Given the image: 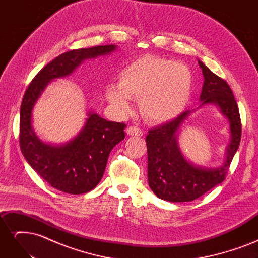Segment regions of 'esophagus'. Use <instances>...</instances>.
<instances>
[{
	"instance_id": "34e87169",
	"label": "esophagus",
	"mask_w": 258,
	"mask_h": 258,
	"mask_svg": "<svg viewBox=\"0 0 258 258\" xmlns=\"http://www.w3.org/2000/svg\"><path fill=\"white\" fill-rule=\"evenodd\" d=\"M127 134L129 136H139V137H141V136H143V131L140 129V128L136 127V126H130L127 129Z\"/></svg>"
}]
</instances>
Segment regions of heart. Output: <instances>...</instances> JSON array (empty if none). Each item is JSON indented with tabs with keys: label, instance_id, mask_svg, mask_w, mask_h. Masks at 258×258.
I'll return each instance as SVG.
<instances>
[{
	"label": "heart",
	"instance_id": "b5f03b06",
	"mask_svg": "<svg viewBox=\"0 0 258 258\" xmlns=\"http://www.w3.org/2000/svg\"><path fill=\"white\" fill-rule=\"evenodd\" d=\"M191 89L192 75L185 64L144 56L121 70L118 88H108L107 98L123 112H129L128 99H140L144 118L162 123L175 118L184 110Z\"/></svg>",
	"mask_w": 258,
	"mask_h": 258
}]
</instances>
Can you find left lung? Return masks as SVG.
Returning a JSON list of instances; mask_svg holds the SVG:
<instances>
[{"mask_svg": "<svg viewBox=\"0 0 258 258\" xmlns=\"http://www.w3.org/2000/svg\"><path fill=\"white\" fill-rule=\"evenodd\" d=\"M205 76L200 95L201 105L216 104L229 119L231 141L223 166L213 169L201 168L188 162L179 150L176 134L189 112L148 130L146 146L148 156V185L160 199L171 202L192 201L221 184L230 167L241 140L239 107L227 82L211 72L198 61Z\"/></svg>", "mask_w": 258, "mask_h": 258, "instance_id": "8db88e82", "label": "left lung"}]
</instances>
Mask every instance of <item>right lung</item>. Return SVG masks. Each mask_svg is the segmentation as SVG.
<instances>
[{"mask_svg":"<svg viewBox=\"0 0 258 258\" xmlns=\"http://www.w3.org/2000/svg\"><path fill=\"white\" fill-rule=\"evenodd\" d=\"M115 45L73 49L46 64L28 86L20 107V150L38 175L51 187L72 195L88 192L103 176L112 148L124 139L126 123L108 121L89 113L84 128L72 141L61 146L45 144L31 126V113L47 84L71 74L85 59L110 53Z\"/></svg>","mask_w":258,"mask_h":258,"instance_id":"add662e5","label":"right lung"}]
</instances>
